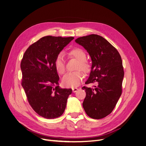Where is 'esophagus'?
Masks as SVG:
<instances>
[{
    "label": "esophagus",
    "mask_w": 146,
    "mask_h": 146,
    "mask_svg": "<svg viewBox=\"0 0 146 146\" xmlns=\"http://www.w3.org/2000/svg\"><path fill=\"white\" fill-rule=\"evenodd\" d=\"M78 90H79V89H77V88H73L72 89V90H73V93H76Z\"/></svg>",
    "instance_id": "obj_1"
}]
</instances>
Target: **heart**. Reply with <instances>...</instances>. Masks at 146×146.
Listing matches in <instances>:
<instances>
[{
	"mask_svg": "<svg viewBox=\"0 0 146 146\" xmlns=\"http://www.w3.org/2000/svg\"><path fill=\"white\" fill-rule=\"evenodd\" d=\"M68 54L71 57L74 58L77 61L76 66V70H78L73 73L66 74L62 79L64 86L68 87H76L80 84L83 79V74L81 70L84 73H87L90 71L91 64L86 59V54L85 52L80 48H74L70 50ZM55 68L60 74H63L66 71L65 59L62 53H59L56 56L54 60Z\"/></svg>",
	"mask_w": 146,
	"mask_h": 146,
	"instance_id": "obj_1",
	"label": "heart"
}]
</instances>
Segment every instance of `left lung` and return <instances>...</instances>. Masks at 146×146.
Returning <instances> with one entry per match:
<instances>
[{"label":"left lung","instance_id":"left-lung-1","mask_svg":"<svg viewBox=\"0 0 146 146\" xmlns=\"http://www.w3.org/2000/svg\"><path fill=\"white\" fill-rule=\"evenodd\" d=\"M75 42L85 48L92 61L85 84H96L93 88L82 87L86 93L83 107L90 117L103 119L112 112L121 94L124 70L121 56L114 46L98 35L80 37Z\"/></svg>","mask_w":146,"mask_h":146}]
</instances>
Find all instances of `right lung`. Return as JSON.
Masks as SVG:
<instances>
[{
	"instance_id": "obj_1",
	"label": "right lung",
	"mask_w": 146,
	"mask_h": 146,
	"mask_svg": "<svg viewBox=\"0 0 146 146\" xmlns=\"http://www.w3.org/2000/svg\"><path fill=\"white\" fill-rule=\"evenodd\" d=\"M73 38L43 37L29 46L23 56L22 86L32 109L44 118L52 119L62 115L72 94V89L59 87L54 60Z\"/></svg>"
}]
</instances>
